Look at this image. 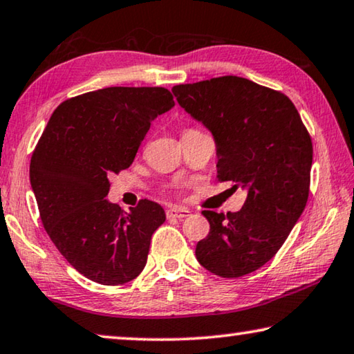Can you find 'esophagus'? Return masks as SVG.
<instances>
[{"instance_id": "34e87169", "label": "esophagus", "mask_w": 354, "mask_h": 354, "mask_svg": "<svg viewBox=\"0 0 354 354\" xmlns=\"http://www.w3.org/2000/svg\"><path fill=\"white\" fill-rule=\"evenodd\" d=\"M166 216L167 218H187L189 216V210L188 208H183V207H171L166 210Z\"/></svg>"}]
</instances>
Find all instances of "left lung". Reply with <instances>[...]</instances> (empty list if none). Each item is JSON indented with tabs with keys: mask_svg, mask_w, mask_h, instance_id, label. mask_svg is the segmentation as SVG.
Listing matches in <instances>:
<instances>
[{
	"mask_svg": "<svg viewBox=\"0 0 354 354\" xmlns=\"http://www.w3.org/2000/svg\"><path fill=\"white\" fill-rule=\"evenodd\" d=\"M172 94L212 131L218 180L246 189L240 212H202L210 232L196 245V259L221 277L252 273L279 251L308 202L309 133L290 98L246 78L178 84Z\"/></svg>",
	"mask_w": 354,
	"mask_h": 354,
	"instance_id": "8db88e82",
	"label": "left lung"
}]
</instances>
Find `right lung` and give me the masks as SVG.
<instances>
[{"label": "right lung", "mask_w": 354, "mask_h": 354, "mask_svg": "<svg viewBox=\"0 0 354 354\" xmlns=\"http://www.w3.org/2000/svg\"><path fill=\"white\" fill-rule=\"evenodd\" d=\"M176 105L165 88H105L55 109L32 152L30 180L46 234L68 263L102 286L144 270L163 207L130 213L105 199L109 176L130 167L150 122Z\"/></svg>", "instance_id": "add662e5"}]
</instances>
